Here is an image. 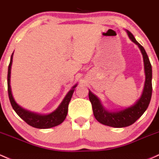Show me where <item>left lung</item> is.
Returning <instances> with one entry per match:
<instances>
[{
  "label": "left lung",
  "mask_w": 159,
  "mask_h": 159,
  "mask_svg": "<svg viewBox=\"0 0 159 159\" xmlns=\"http://www.w3.org/2000/svg\"><path fill=\"white\" fill-rule=\"evenodd\" d=\"M126 31L129 38L138 46L143 58L145 83L140 97L136 101L135 103L128 108L111 111L106 109L102 106L100 99L97 96L94 95L90 90H89V99L92 104V109L95 118L99 123L113 128H125V127L130 126L140 118L149 106L151 100L152 91V66L149 57L143 47L141 46L137 42L133 34L128 30H126Z\"/></svg>",
  "instance_id": "1"
}]
</instances>
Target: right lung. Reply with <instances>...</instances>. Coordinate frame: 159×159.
Segmentation results:
<instances>
[{"instance_id": "obj_1", "label": "right lung", "mask_w": 159, "mask_h": 159, "mask_svg": "<svg viewBox=\"0 0 159 159\" xmlns=\"http://www.w3.org/2000/svg\"><path fill=\"white\" fill-rule=\"evenodd\" d=\"M13 53H12L10 62L8 66V74H7V88H8V95L10 99V103L12 107L16 112V114L22 118L23 121H25L28 125L33 128H39V129H48L53 128V127L57 126L63 122L66 119V116L68 113V106L70 102L72 94L74 93L75 89L78 85H75L71 88V90L68 92L66 97L62 99L60 106L57 108L56 110L52 111L49 114H39V113L33 112L24 108L21 107L20 105L16 102L14 98L13 97L10 88V74H11V66L13 62Z\"/></svg>"}]
</instances>
